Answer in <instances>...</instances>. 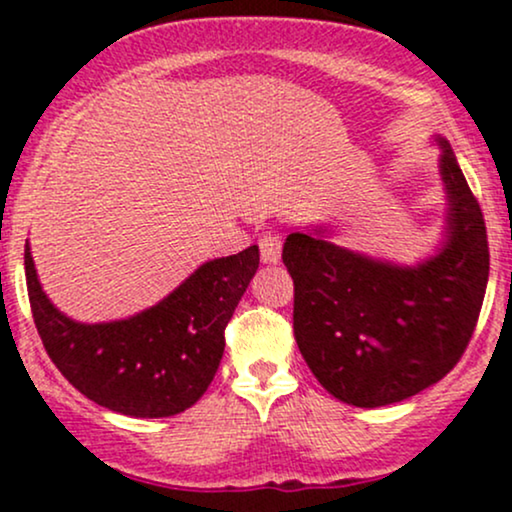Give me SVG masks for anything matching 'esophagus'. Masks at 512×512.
Returning <instances> with one entry per match:
<instances>
[{"label": "esophagus", "instance_id": "esophagus-1", "mask_svg": "<svg viewBox=\"0 0 512 512\" xmlns=\"http://www.w3.org/2000/svg\"><path fill=\"white\" fill-rule=\"evenodd\" d=\"M262 262L276 264L281 260V236L276 231H264L260 236Z\"/></svg>", "mask_w": 512, "mask_h": 512}]
</instances>
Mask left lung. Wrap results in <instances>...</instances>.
<instances>
[{"mask_svg": "<svg viewBox=\"0 0 512 512\" xmlns=\"http://www.w3.org/2000/svg\"><path fill=\"white\" fill-rule=\"evenodd\" d=\"M440 178L448 197L443 248L402 267L339 248L327 228L286 238L296 344L332 397L373 409L402 402L457 366L477 327L489 240L477 197L443 137Z\"/></svg>", "mask_w": 512, "mask_h": 512, "instance_id": "left-lung-1", "label": "left lung"}]
</instances>
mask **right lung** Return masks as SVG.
<instances>
[{"label":"right lung","instance_id":"1","mask_svg":"<svg viewBox=\"0 0 512 512\" xmlns=\"http://www.w3.org/2000/svg\"><path fill=\"white\" fill-rule=\"evenodd\" d=\"M26 286L45 351L81 395L137 419L190 409L219 370L223 330L260 267V248L204 262L195 274L127 320L86 325L45 296L26 245Z\"/></svg>","mask_w":512,"mask_h":512}]
</instances>
